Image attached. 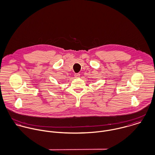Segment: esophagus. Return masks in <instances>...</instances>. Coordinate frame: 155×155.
I'll return each mask as SVG.
<instances>
[{"label":"esophagus","instance_id":"1","mask_svg":"<svg viewBox=\"0 0 155 155\" xmlns=\"http://www.w3.org/2000/svg\"><path fill=\"white\" fill-rule=\"evenodd\" d=\"M74 77L78 78H79L80 77V74L79 73H75L74 74Z\"/></svg>","mask_w":155,"mask_h":155}]
</instances>
